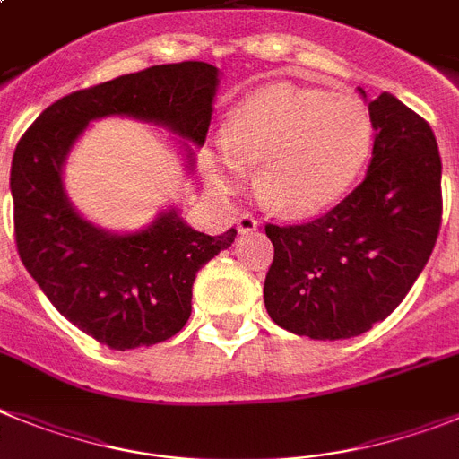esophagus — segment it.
<instances>
[{"instance_id": "1", "label": "esophagus", "mask_w": 459, "mask_h": 459, "mask_svg": "<svg viewBox=\"0 0 459 459\" xmlns=\"http://www.w3.org/2000/svg\"><path fill=\"white\" fill-rule=\"evenodd\" d=\"M257 225H260V222H257L255 218H253V215H250V213H241V215H238V218H237V230H238V234L255 232Z\"/></svg>"}]
</instances>
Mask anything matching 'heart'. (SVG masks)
I'll list each match as a JSON object with an SVG mask.
<instances>
[{
    "mask_svg": "<svg viewBox=\"0 0 459 459\" xmlns=\"http://www.w3.org/2000/svg\"><path fill=\"white\" fill-rule=\"evenodd\" d=\"M371 143V116L355 97L273 83L232 111L225 136L209 151V181L232 192L257 167L260 197L278 213L304 218L342 199Z\"/></svg>",
    "mask_w": 459,
    "mask_h": 459,
    "instance_id": "obj_1",
    "label": "heart"
}]
</instances>
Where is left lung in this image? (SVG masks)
<instances>
[{
  "instance_id": "1",
  "label": "left lung",
  "mask_w": 459,
  "mask_h": 459,
  "mask_svg": "<svg viewBox=\"0 0 459 459\" xmlns=\"http://www.w3.org/2000/svg\"><path fill=\"white\" fill-rule=\"evenodd\" d=\"M369 116L364 181L316 221L264 227L273 244L264 307L292 334L336 342L371 330L409 295L437 244L444 202L432 127L390 92L369 101Z\"/></svg>"
}]
</instances>
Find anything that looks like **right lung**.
Wrapping results in <instances>:
<instances>
[{
  "label": "right lung",
  "mask_w": 459,
  "mask_h": 459,
  "mask_svg": "<svg viewBox=\"0 0 459 459\" xmlns=\"http://www.w3.org/2000/svg\"><path fill=\"white\" fill-rule=\"evenodd\" d=\"M206 62L148 66L50 104L18 141L11 195L18 255L57 311L113 351L152 346L183 330L199 269L230 248L237 230L221 237L192 230L167 209L139 232L116 234L85 221L72 206L62 167L92 120L129 116L204 146L218 90Z\"/></svg>",
  "instance_id": "obj_1"
}]
</instances>
